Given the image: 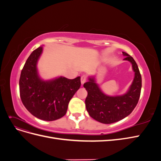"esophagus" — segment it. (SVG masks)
I'll return each instance as SVG.
<instances>
[{"mask_svg": "<svg viewBox=\"0 0 161 161\" xmlns=\"http://www.w3.org/2000/svg\"><path fill=\"white\" fill-rule=\"evenodd\" d=\"M86 75H82V76H81V79H80V81H81V84L82 85H83L85 82H86Z\"/></svg>", "mask_w": 161, "mask_h": 161, "instance_id": "34e87169", "label": "esophagus"}]
</instances>
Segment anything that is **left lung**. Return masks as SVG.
Segmentation results:
<instances>
[{"mask_svg":"<svg viewBox=\"0 0 161 161\" xmlns=\"http://www.w3.org/2000/svg\"><path fill=\"white\" fill-rule=\"evenodd\" d=\"M124 60L129 61L134 72V78L128 91L122 95H105L96 83L95 77H89L83 86L88 95L85 99L86 111L92 118L103 124H112L129 115L137 105L142 88V77L134 58L124 52Z\"/></svg>","mask_w":161,"mask_h":161,"instance_id":"obj_1","label":"left lung"}]
</instances>
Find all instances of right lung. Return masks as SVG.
I'll list each match as a JSON object with an SVG mask.
<instances>
[{"mask_svg": "<svg viewBox=\"0 0 161 161\" xmlns=\"http://www.w3.org/2000/svg\"><path fill=\"white\" fill-rule=\"evenodd\" d=\"M42 52L43 47H39L27 58L19 79V92L23 104L33 115L53 121L66 114L69 101L80 86V77L42 79L37 64Z\"/></svg>", "mask_w": 161, "mask_h": 161, "instance_id": "right-lung-1", "label": "right lung"}]
</instances>
